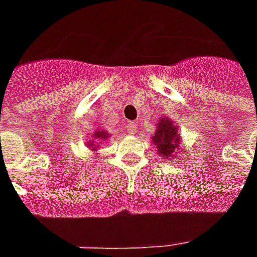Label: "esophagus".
Listing matches in <instances>:
<instances>
[{
    "instance_id": "1",
    "label": "esophagus",
    "mask_w": 257,
    "mask_h": 257,
    "mask_svg": "<svg viewBox=\"0 0 257 257\" xmlns=\"http://www.w3.org/2000/svg\"><path fill=\"white\" fill-rule=\"evenodd\" d=\"M126 128H128L129 134L134 135V134H136V131H138V125H136V122H129Z\"/></svg>"
}]
</instances>
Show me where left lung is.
Masks as SVG:
<instances>
[{
    "label": "left lung",
    "instance_id": "8db88e82",
    "mask_svg": "<svg viewBox=\"0 0 257 257\" xmlns=\"http://www.w3.org/2000/svg\"><path fill=\"white\" fill-rule=\"evenodd\" d=\"M153 145L157 147V151L161 157L168 160L175 154V151L180 149V138L178 135V128L168 117H162L157 123L156 135L151 138Z\"/></svg>",
    "mask_w": 257,
    "mask_h": 257
}]
</instances>
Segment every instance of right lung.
Returning <instances> with one entry per match:
<instances>
[{"label": "right lung", "mask_w": 257, "mask_h": 257, "mask_svg": "<svg viewBox=\"0 0 257 257\" xmlns=\"http://www.w3.org/2000/svg\"><path fill=\"white\" fill-rule=\"evenodd\" d=\"M107 138H108V134H107V132H104V131H99V129H97V131H95V134H93V139L99 140V145H100L101 140H107ZM86 145H88V147H89V149H92L93 151L97 150V149H96L97 146L95 145V142H93V140L88 142Z\"/></svg>", "instance_id": "right-lung-1"}]
</instances>
